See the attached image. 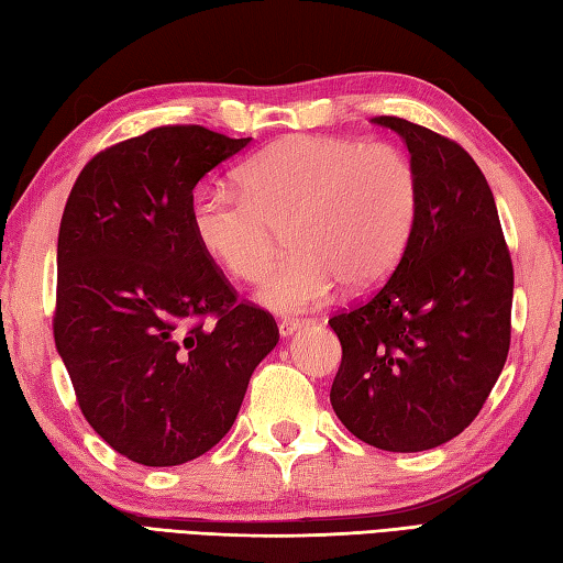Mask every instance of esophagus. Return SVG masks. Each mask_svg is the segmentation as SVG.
<instances>
[{"label":"esophagus","instance_id":"obj_1","mask_svg":"<svg viewBox=\"0 0 563 563\" xmlns=\"http://www.w3.org/2000/svg\"><path fill=\"white\" fill-rule=\"evenodd\" d=\"M305 324H310V322H307V319L292 317V319H283V322L278 324V329H280L283 336H292L295 332H300V329H302Z\"/></svg>","mask_w":563,"mask_h":563}]
</instances>
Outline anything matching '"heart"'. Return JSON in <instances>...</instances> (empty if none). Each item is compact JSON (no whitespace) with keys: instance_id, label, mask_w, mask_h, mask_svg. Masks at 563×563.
I'll use <instances>...</instances> for the list:
<instances>
[{"instance_id":"heart-1","label":"heart","mask_w":563,"mask_h":563,"mask_svg":"<svg viewBox=\"0 0 563 563\" xmlns=\"http://www.w3.org/2000/svg\"><path fill=\"white\" fill-rule=\"evenodd\" d=\"M239 180L241 190L214 183L195 197V234L234 278L256 283L288 231L292 256L258 290L283 314L327 305L341 280L354 290L380 283L420 207L415 163L390 143L290 139L241 165Z\"/></svg>"}]
</instances>
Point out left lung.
<instances>
[{"mask_svg": "<svg viewBox=\"0 0 563 563\" xmlns=\"http://www.w3.org/2000/svg\"><path fill=\"white\" fill-rule=\"evenodd\" d=\"M371 121L407 143L420 207L383 288L329 319L341 341L329 400L361 442L410 454L459 437L488 400L510 349L512 261L486 175L456 141Z\"/></svg>", "mask_w": 563, "mask_h": 563, "instance_id": "1", "label": "left lung"}]
</instances>
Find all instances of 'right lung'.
Returning a JSON list of instances; mask_svg holds the SVG:
<instances>
[{"instance_id":"obj_1","label":"right lung","mask_w":563,"mask_h":563,"mask_svg":"<svg viewBox=\"0 0 563 563\" xmlns=\"http://www.w3.org/2000/svg\"><path fill=\"white\" fill-rule=\"evenodd\" d=\"M251 139L158 126L85 165L58 231L53 336L95 432L141 466L219 444L278 344L192 227V190Z\"/></svg>"}]
</instances>
